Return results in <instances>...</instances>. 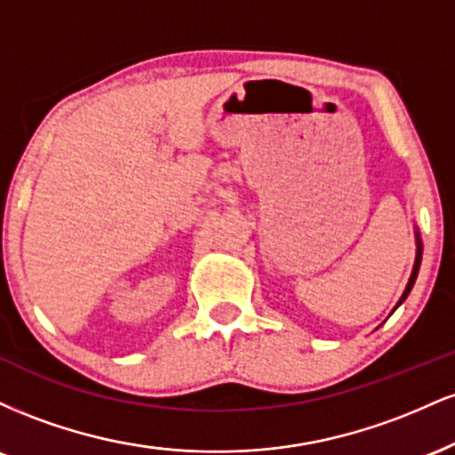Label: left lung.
Segmentation results:
<instances>
[{
  "instance_id": "left-lung-1",
  "label": "left lung",
  "mask_w": 455,
  "mask_h": 455,
  "mask_svg": "<svg viewBox=\"0 0 455 455\" xmlns=\"http://www.w3.org/2000/svg\"><path fill=\"white\" fill-rule=\"evenodd\" d=\"M415 242H417V252H415V265H412V271H411V278H409V284H406V289H404V293H402V297H400V301L398 304H395V307L398 306H402V301L406 299V297H409V293H411V289H412V284H415V280H417V274H419V265H421V254H424V245H421V237H419V231H415ZM394 307V310H395Z\"/></svg>"
}]
</instances>
